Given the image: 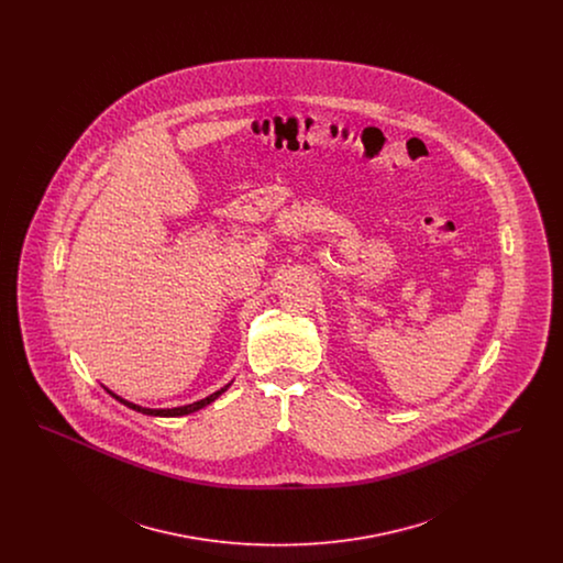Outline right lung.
Wrapping results in <instances>:
<instances>
[{"label": "right lung", "instance_id": "obj_1", "mask_svg": "<svg viewBox=\"0 0 563 563\" xmlns=\"http://www.w3.org/2000/svg\"><path fill=\"white\" fill-rule=\"evenodd\" d=\"M232 386V382L230 384H225L221 390H217L213 395H209L207 399H200V401L189 402V405H184V407H173V409H150V407H141V405H134V402L126 401V399H122V397H118V395H113L111 390H108L111 397H115L118 401L124 402L126 407H131L134 411H139V413H145V416H161V418H177V416H188V413H194V411H198V409H202V407H207L209 402H213L221 393H225L228 388Z\"/></svg>", "mask_w": 563, "mask_h": 563}]
</instances>
